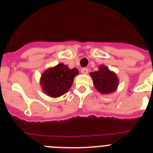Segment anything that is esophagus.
<instances>
[{
  "mask_svg": "<svg viewBox=\"0 0 153 153\" xmlns=\"http://www.w3.org/2000/svg\"><path fill=\"white\" fill-rule=\"evenodd\" d=\"M88 69L87 68H83L82 70H81V73L83 74H84V75H86V74H88Z\"/></svg>",
  "mask_w": 153,
  "mask_h": 153,
  "instance_id": "34e87169",
  "label": "esophagus"
}]
</instances>
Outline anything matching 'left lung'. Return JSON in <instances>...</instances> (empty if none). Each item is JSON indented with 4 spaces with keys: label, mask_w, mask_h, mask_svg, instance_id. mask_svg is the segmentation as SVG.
Returning <instances> with one entry per match:
<instances>
[{
    "label": "left lung",
    "mask_w": 153,
    "mask_h": 153,
    "mask_svg": "<svg viewBox=\"0 0 153 153\" xmlns=\"http://www.w3.org/2000/svg\"><path fill=\"white\" fill-rule=\"evenodd\" d=\"M90 75L93 79L94 87L99 93L109 94L117 90L119 85L118 76L105 65L99 66V70L91 72Z\"/></svg>",
    "instance_id": "1"
}]
</instances>
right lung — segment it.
<instances>
[{"label": "right lung", "mask_w": 153, "mask_h": 153, "mask_svg": "<svg viewBox=\"0 0 153 153\" xmlns=\"http://www.w3.org/2000/svg\"><path fill=\"white\" fill-rule=\"evenodd\" d=\"M78 74L77 69H70L63 63L48 68L42 74L40 79L42 90L53 98L61 97L70 90Z\"/></svg>", "instance_id": "1"}]
</instances>
